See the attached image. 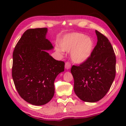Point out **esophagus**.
I'll return each mask as SVG.
<instances>
[{
    "label": "esophagus",
    "instance_id": "esophagus-1",
    "mask_svg": "<svg viewBox=\"0 0 126 126\" xmlns=\"http://www.w3.org/2000/svg\"><path fill=\"white\" fill-rule=\"evenodd\" d=\"M70 67H71V63H70L69 62H66V63H65V68L66 69H69Z\"/></svg>",
    "mask_w": 126,
    "mask_h": 126
}]
</instances>
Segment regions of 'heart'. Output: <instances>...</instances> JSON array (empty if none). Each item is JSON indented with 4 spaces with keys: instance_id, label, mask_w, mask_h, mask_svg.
Returning <instances> with one entry per match:
<instances>
[{
    "instance_id": "1",
    "label": "heart",
    "mask_w": 126,
    "mask_h": 126,
    "mask_svg": "<svg viewBox=\"0 0 126 126\" xmlns=\"http://www.w3.org/2000/svg\"><path fill=\"white\" fill-rule=\"evenodd\" d=\"M60 45L63 50L71 51V58L77 63H82L87 61L92 54L94 48L93 39L84 34L79 32L67 34L60 41ZM57 51L61 53L63 49L56 46Z\"/></svg>"
}]
</instances>
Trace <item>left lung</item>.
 <instances>
[{
  "label": "left lung",
  "mask_w": 126,
  "mask_h": 126,
  "mask_svg": "<svg viewBox=\"0 0 126 126\" xmlns=\"http://www.w3.org/2000/svg\"><path fill=\"white\" fill-rule=\"evenodd\" d=\"M97 44L91 56L80 65H73L74 91L84 101H99L109 91L116 74V56L106 36L96 30Z\"/></svg>",
  "instance_id": "obj_1"
}]
</instances>
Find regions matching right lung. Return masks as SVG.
<instances>
[{
    "instance_id": "obj_1",
    "label": "right lung",
    "mask_w": 126,
    "mask_h": 126,
    "mask_svg": "<svg viewBox=\"0 0 126 126\" xmlns=\"http://www.w3.org/2000/svg\"><path fill=\"white\" fill-rule=\"evenodd\" d=\"M47 31V28L27 30L13 54L12 77L15 88L22 99L35 106L51 100L55 79L64 71V62L56 60L46 52L53 48L46 38Z\"/></svg>"
}]
</instances>
